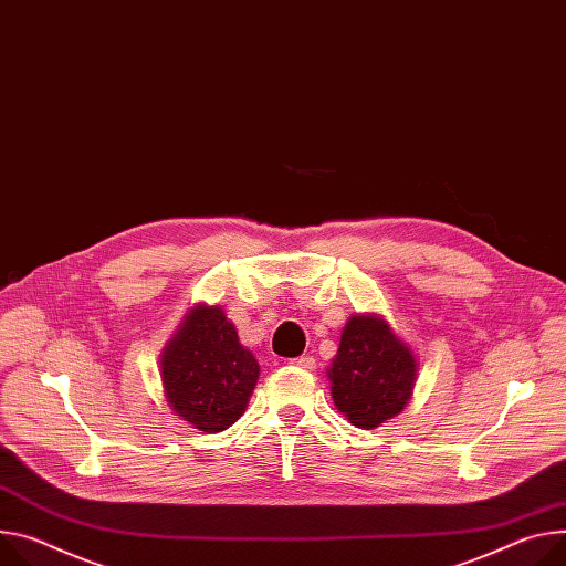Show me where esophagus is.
Returning a JSON list of instances; mask_svg holds the SVG:
<instances>
[{
    "label": "esophagus",
    "mask_w": 566,
    "mask_h": 566,
    "mask_svg": "<svg viewBox=\"0 0 566 566\" xmlns=\"http://www.w3.org/2000/svg\"><path fill=\"white\" fill-rule=\"evenodd\" d=\"M291 364L302 368V370H314L316 368V358L314 356H297V358H291Z\"/></svg>",
    "instance_id": "34e87169"
}]
</instances>
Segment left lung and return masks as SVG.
<instances>
[{
    "label": "left lung",
    "instance_id": "obj_1",
    "mask_svg": "<svg viewBox=\"0 0 566 566\" xmlns=\"http://www.w3.org/2000/svg\"><path fill=\"white\" fill-rule=\"evenodd\" d=\"M336 408L358 429L401 413L416 388L418 361L377 314L352 316L327 370Z\"/></svg>",
    "mask_w": 566,
    "mask_h": 566
}]
</instances>
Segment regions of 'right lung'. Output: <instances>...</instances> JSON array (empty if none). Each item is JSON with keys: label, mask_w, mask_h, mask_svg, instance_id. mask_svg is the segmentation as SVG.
Here are the masks:
<instances>
[{"label": "right lung", "mask_w": 566, "mask_h": 566, "mask_svg": "<svg viewBox=\"0 0 566 566\" xmlns=\"http://www.w3.org/2000/svg\"><path fill=\"white\" fill-rule=\"evenodd\" d=\"M165 397L176 416L205 433L234 424L260 379V364L239 343L221 306L198 304L160 356Z\"/></svg>", "instance_id": "obj_1"}]
</instances>
